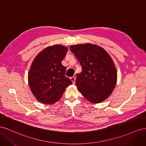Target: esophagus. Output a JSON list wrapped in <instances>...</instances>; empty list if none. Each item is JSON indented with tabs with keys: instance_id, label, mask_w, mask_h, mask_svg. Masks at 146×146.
<instances>
[{
	"instance_id": "esophagus-1",
	"label": "esophagus",
	"mask_w": 146,
	"mask_h": 146,
	"mask_svg": "<svg viewBox=\"0 0 146 146\" xmlns=\"http://www.w3.org/2000/svg\"><path fill=\"white\" fill-rule=\"evenodd\" d=\"M70 79H71V80H72V83H75V82H76V77L73 76V77H72L71 78H70Z\"/></svg>"
}]
</instances>
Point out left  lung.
Instances as JSON below:
<instances>
[{"instance_id": "obj_1", "label": "left lung", "mask_w": 146, "mask_h": 146, "mask_svg": "<svg viewBox=\"0 0 146 146\" xmlns=\"http://www.w3.org/2000/svg\"><path fill=\"white\" fill-rule=\"evenodd\" d=\"M82 66L76 83L78 91L92 103H100L108 98L117 80L116 67L103 48L92 44L70 46Z\"/></svg>"}]
</instances>
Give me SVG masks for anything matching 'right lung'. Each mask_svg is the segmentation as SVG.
<instances>
[{
	"instance_id": "obj_1",
	"label": "right lung",
	"mask_w": 146,
	"mask_h": 146,
	"mask_svg": "<svg viewBox=\"0 0 146 146\" xmlns=\"http://www.w3.org/2000/svg\"><path fill=\"white\" fill-rule=\"evenodd\" d=\"M68 48L61 45L46 47L35 57L29 73V83L38 100L54 104L62 96L66 87L72 84L65 76L66 68L61 64Z\"/></svg>"
}]
</instances>
